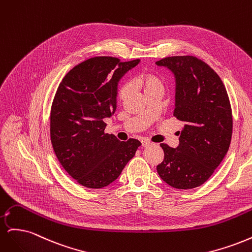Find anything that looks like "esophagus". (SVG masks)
<instances>
[{
	"instance_id": "1",
	"label": "esophagus",
	"mask_w": 252,
	"mask_h": 252,
	"mask_svg": "<svg viewBox=\"0 0 252 252\" xmlns=\"http://www.w3.org/2000/svg\"><path fill=\"white\" fill-rule=\"evenodd\" d=\"M151 143L147 140H142V146L143 147H147V146H150Z\"/></svg>"
}]
</instances>
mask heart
Here are the masks:
<instances>
[{
    "mask_svg": "<svg viewBox=\"0 0 252 252\" xmlns=\"http://www.w3.org/2000/svg\"><path fill=\"white\" fill-rule=\"evenodd\" d=\"M132 87L142 88L145 94H147L151 93V91L156 90L164 91L165 82L158 74L151 72H142L138 77L134 78L131 83H125L120 87L118 93V98L120 103L125 102L129 95L131 94Z\"/></svg>",
    "mask_w": 252,
    "mask_h": 252,
    "instance_id": "obj_1",
    "label": "heart"
}]
</instances>
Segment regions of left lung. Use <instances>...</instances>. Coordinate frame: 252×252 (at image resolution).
<instances>
[{
  "instance_id": "8db88e82",
  "label": "left lung",
  "mask_w": 252,
  "mask_h": 252,
  "mask_svg": "<svg viewBox=\"0 0 252 252\" xmlns=\"http://www.w3.org/2000/svg\"><path fill=\"white\" fill-rule=\"evenodd\" d=\"M175 78L173 116L184 122L177 148L162 143L161 179L178 189H192L207 181L230 146L232 112L226 88L212 68L192 56L158 61Z\"/></svg>"
}]
</instances>
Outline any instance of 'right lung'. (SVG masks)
<instances>
[{
  "label": "right lung",
  "mask_w": 252,
  "mask_h": 252,
  "mask_svg": "<svg viewBox=\"0 0 252 252\" xmlns=\"http://www.w3.org/2000/svg\"><path fill=\"white\" fill-rule=\"evenodd\" d=\"M140 63L95 57L73 67L61 82L50 112V139L63 168L82 186L103 188L116 181L141 142L105 133L104 120L117 109L118 83Z\"/></svg>",
  "instance_id": "right-lung-1"
}]
</instances>
